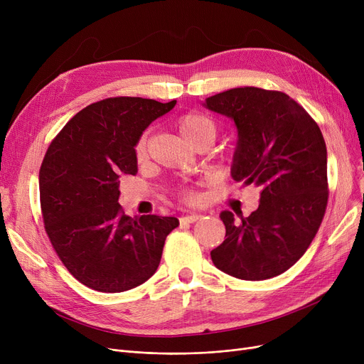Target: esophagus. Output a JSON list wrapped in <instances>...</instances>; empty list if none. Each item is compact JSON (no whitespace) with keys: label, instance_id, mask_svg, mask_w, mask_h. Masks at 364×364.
<instances>
[{"label":"esophagus","instance_id":"34e87169","mask_svg":"<svg viewBox=\"0 0 364 364\" xmlns=\"http://www.w3.org/2000/svg\"><path fill=\"white\" fill-rule=\"evenodd\" d=\"M202 215L200 214H190V215H184L180 218V223L181 224H192V223H196L198 220H200Z\"/></svg>","mask_w":364,"mask_h":364}]
</instances>
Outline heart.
<instances>
[{"mask_svg":"<svg viewBox=\"0 0 364 364\" xmlns=\"http://www.w3.org/2000/svg\"><path fill=\"white\" fill-rule=\"evenodd\" d=\"M177 128L181 136L190 144H196L198 141H203V140L213 143L218 134L217 124L211 118L206 117V114L198 113V112H190V113L181 114L177 121ZM146 146H147V136L143 134L136 146V153L139 158H143L146 155ZM183 198L187 202H196L198 199L195 193H190V192L183 193Z\"/></svg>","mask_w":364,"mask_h":364,"instance_id":"heart-1","label":"heart"}]
</instances>
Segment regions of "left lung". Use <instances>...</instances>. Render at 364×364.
Returning a JSON list of instances; mask_svg holds the SVG:
<instances>
[{
    "label": "left lung",
    "instance_id": "left-lung-1",
    "mask_svg": "<svg viewBox=\"0 0 364 364\" xmlns=\"http://www.w3.org/2000/svg\"><path fill=\"white\" fill-rule=\"evenodd\" d=\"M209 110L237 128L235 181L261 187L257 211L220 218L225 240L211 251L214 265L242 280L284 273L305 254L328 206V151L316 121L288 94L240 87L208 97Z\"/></svg>",
    "mask_w": 364,
    "mask_h": 364
}]
</instances>
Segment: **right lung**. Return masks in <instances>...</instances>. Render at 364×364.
Masks as SVG:
<instances>
[{"instance_id":"right-lung-1","label":"right lung","mask_w":364,"mask_h":364,"mask_svg":"<svg viewBox=\"0 0 364 364\" xmlns=\"http://www.w3.org/2000/svg\"><path fill=\"white\" fill-rule=\"evenodd\" d=\"M141 97L92 103L57 134L40 169L46 232L69 273L99 292H124L158 270L176 217H128L119 177L137 174L143 131L176 106Z\"/></svg>"}]
</instances>
